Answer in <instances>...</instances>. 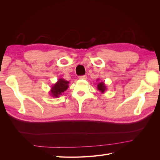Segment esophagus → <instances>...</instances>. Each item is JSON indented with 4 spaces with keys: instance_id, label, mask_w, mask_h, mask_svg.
<instances>
[{
    "instance_id": "34e87169",
    "label": "esophagus",
    "mask_w": 160,
    "mask_h": 160,
    "mask_svg": "<svg viewBox=\"0 0 160 160\" xmlns=\"http://www.w3.org/2000/svg\"><path fill=\"white\" fill-rule=\"evenodd\" d=\"M79 79H87V76L86 75H82L79 77Z\"/></svg>"
}]
</instances>
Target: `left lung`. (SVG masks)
<instances>
[{
  "label": "left lung",
  "instance_id": "obj_1",
  "mask_svg": "<svg viewBox=\"0 0 160 160\" xmlns=\"http://www.w3.org/2000/svg\"><path fill=\"white\" fill-rule=\"evenodd\" d=\"M98 80L99 79H98ZM106 88H107V87H106L104 82H99L98 84V87H97V88H98V89L101 92V93H104L106 91V89H107Z\"/></svg>",
  "mask_w": 160,
  "mask_h": 160
}]
</instances>
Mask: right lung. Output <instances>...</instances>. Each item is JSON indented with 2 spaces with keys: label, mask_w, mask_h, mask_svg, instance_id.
<instances>
[{
  "label": "right lung",
  "mask_w": 160,
  "mask_h": 160,
  "mask_svg": "<svg viewBox=\"0 0 160 160\" xmlns=\"http://www.w3.org/2000/svg\"><path fill=\"white\" fill-rule=\"evenodd\" d=\"M69 82L63 79H58L56 83L51 87L49 95L54 98H59L65 91L69 88Z\"/></svg>",
  "instance_id": "1"
}]
</instances>
